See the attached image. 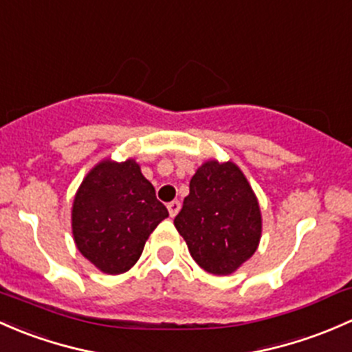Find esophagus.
Instances as JSON below:
<instances>
[{
    "instance_id": "34e87169",
    "label": "esophagus",
    "mask_w": 352,
    "mask_h": 352,
    "mask_svg": "<svg viewBox=\"0 0 352 352\" xmlns=\"http://www.w3.org/2000/svg\"><path fill=\"white\" fill-rule=\"evenodd\" d=\"M179 208H181V203L177 200L168 203V210H169V215L171 217H176L177 212H179Z\"/></svg>"
}]
</instances>
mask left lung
I'll return each mask as SVG.
<instances>
[{
  "instance_id": "8db88e82",
  "label": "left lung",
  "mask_w": 352,
  "mask_h": 352,
  "mask_svg": "<svg viewBox=\"0 0 352 352\" xmlns=\"http://www.w3.org/2000/svg\"><path fill=\"white\" fill-rule=\"evenodd\" d=\"M175 226L198 266L227 276L257 251L263 217L242 169L232 161L208 159L191 177Z\"/></svg>"
}]
</instances>
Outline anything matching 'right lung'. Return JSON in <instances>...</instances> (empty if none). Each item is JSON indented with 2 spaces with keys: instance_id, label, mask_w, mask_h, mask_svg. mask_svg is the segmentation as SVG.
I'll list each match as a JSON object with an SVG mask.
<instances>
[{
  "instance_id": "right-lung-1",
  "label": "right lung",
  "mask_w": 352,
  "mask_h": 352,
  "mask_svg": "<svg viewBox=\"0 0 352 352\" xmlns=\"http://www.w3.org/2000/svg\"><path fill=\"white\" fill-rule=\"evenodd\" d=\"M168 217L135 159L107 157L89 169L76 191L72 237L101 273L122 274L139 261L152 230Z\"/></svg>"
}]
</instances>
